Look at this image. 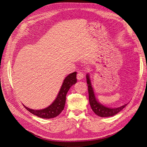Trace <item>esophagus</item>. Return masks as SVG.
I'll return each mask as SVG.
<instances>
[{"label": "esophagus", "instance_id": "esophagus-1", "mask_svg": "<svg viewBox=\"0 0 147 147\" xmlns=\"http://www.w3.org/2000/svg\"><path fill=\"white\" fill-rule=\"evenodd\" d=\"M84 77V74L82 72H79L77 74V79L78 80H81Z\"/></svg>", "mask_w": 147, "mask_h": 147}]
</instances>
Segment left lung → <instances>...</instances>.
<instances>
[{"label": "left lung", "mask_w": 147, "mask_h": 147, "mask_svg": "<svg viewBox=\"0 0 147 147\" xmlns=\"http://www.w3.org/2000/svg\"><path fill=\"white\" fill-rule=\"evenodd\" d=\"M86 82L88 84V94H89V102L92 111L94 112V113L102 117H111L117 114L121 111L126 107L127 104L122 105L119 107L117 108H109L105 107L104 105L100 104V103L96 100L94 91L92 86L91 81L90 79L89 74H86Z\"/></svg>", "instance_id": "1"}]
</instances>
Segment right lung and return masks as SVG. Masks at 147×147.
Segmentation results:
<instances>
[{
	"label": "right lung",
	"instance_id": "right-lung-1",
	"mask_svg": "<svg viewBox=\"0 0 147 147\" xmlns=\"http://www.w3.org/2000/svg\"><path fill=\"white\" fill-rule=\"evenodd\" d=\"M76 72H74L69 74L64 79L57 98L48 107L42 109V110H33V109L26 107L25 105H24V107L31 113L39 117L51 119L57 117L64 110L65 103V96H66L68 90L76 83Z\"/></svg>",
	"mask_w": 147,
	"mask_h": 147
}]
</instances>
